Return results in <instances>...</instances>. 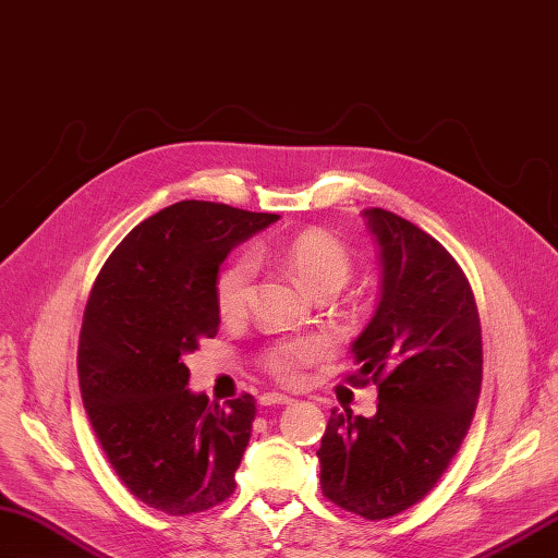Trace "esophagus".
Here are the masks:
<instances>
[{"label":"esophagus","mask_w":558,"mask_h":558,"mask_svg":"<svg viewBox=\"0 0 558 558\" xmlns=\"http://www.w3.org/2000/svg\"><path fill=\"white\" fill-rule=\"evenodd\" d=\"M259 403H262L264 408H270V405H288V403H292V398L284 396V393H262V396H259Z\"/></svg>","instance_id":"esophagus-1"}]
</instances>
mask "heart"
<instances>
[{"instance_id":"obj_1","label":"heart","mask_w":558,"mask_h":558,"mask_svg":"<svg viewBox=\"0 0 558 558\" xmlns=\"http://www.w3.org/2000/svg\"><path fill=\"white\" fill-rule=\"evenodd\" d=\"M274 256L290 268L296 282L313 294L339 292L353 276V256L339 238L325 231H302L278 245ZM262 256V252H256ZM256 278V262L250 254H240L228 262L214 282V296L221 318L238 320L247 313ZM325 344L316 337L280 339L264 351V369L280 384H299L306 367L325 359Z\"/></svg>"}]
</instances>
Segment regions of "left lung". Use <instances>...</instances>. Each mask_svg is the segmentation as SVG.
Listing matches in <instances>:
<instances>
[{"mask_svg": "<svg viewBox=\"0 0 558 558\" xmlns=\"http://www.w3.org/2000/svg\"><path fill=\"white\" fill-rule=\"evenodd\" d=\"M379 242L381 296L353 341L351 387L377 384V415L332 410L320 490L367 521L417 505L446 474L483 381L481 318L464 270L436 238L393 211L365 209Z\"/></svg>", "mask_w": 558, "mask_h": 558, "instance_id": "left-lung-1", "label": "left lung"}]
</instances>
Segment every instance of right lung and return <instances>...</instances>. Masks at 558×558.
Returning a JSON list of instances; mask_svg holds the SVG:
<instances>
[{
	"label": "right lung",
	"mask_w": 558,
	"mask_h": 558,
	"mask_svg": "<svg viewBox=\"0 0 558 558\" xmlns=\"http://www.w3.org/2000/svg\"><path fill=\"white\" fill-rule=\"evenodd\" d=\"M276 219L181 199L112 250L84 308L77 375L94 434L130 493L169 517L235 490L254 396L221 408L191 393L183 355L219 332L214 282L226 254Z\"/></svg>",
	"instance_id": "right-lung-1"
}]
</instances>
